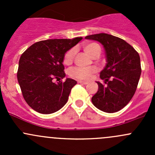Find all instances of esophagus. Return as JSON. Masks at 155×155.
Instances as JSON below:
<instances>
[{
	"mask_svg": "<svg viewBox=\"0 0 155 155\" xmlns=\"http://www.w3.org/2000/svg\"><path fill=\"white\" fill-rule=\"evenodd\" d=\"M78 83L84 84V85H87V84H88V82H83V81H78Z\"/></svg>",
	"mask_w": 155,
	"mask_h": 155,
	"instance_id": "1",
	"label": "esophagus"
}]
</instances>
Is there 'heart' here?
<instances>
[{
    "label": "heart",
    "instance_id": "1",
    "mask_svg": "<svg viewBox=\"0 0 155 155\" xmlns=\"http://www.w3.org/2000/svg\"><path fill=\"white\" fill-rule=\"evenodd\" d=\"M84 50L87 54L92 56L96 52L101 53V46L95 43H86L83 46ZM75 55V49L72 48L70 49L68 52L65 54L64 58V63L65 64H69L71 63L73 60V58ZM96 69L94 68H73L70 70V75L73 78H76L79 79H82V80H87L90 79L91 75L95 73Z\"/></svg>",
    "mask_w": 155,
    "mask_h": 155
}]
</instances>
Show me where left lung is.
<instances>
[{
	"instance_id": "obj_1",
	"label": "left lung",
	"mask_w": 155,
	"mask_h": 155,
	"mask_svg": "<svg viewBox=\"0 0 155 155\" xmlns=\"http://www.w3.org/2000/svg\"><path fill=\"white\" fill-rule=\"evenodd\" d=\"M85 38L101 43L107 60L100 76L107 85L97 82L98 91L92 97V104L103 112H118L130 101L137 90L142 71L140 55L129 43L110 34L101 33Z\"/></svg>"
}]
</instances>
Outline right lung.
<instances>
[{
	"label": "right lung",
	"instance_id": "obj_1",
	"mask_svg": "<svg viewBox=\"0 0 155 155\" xmlns=\"http://www.w3.org/2000/svg\"><path fill=\"white\" fill-rule=\"evenodd\" d=\"M82 37L54 39L37 42L26 49L18 61L17 79L24 99L34 110L51 114L68 102L72 87L77 82L65 77L64 58Z\"/></svg>",
	"mask_w": 155,
	"mask_h": 155
}]
</instances>
